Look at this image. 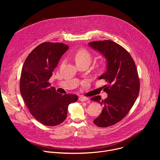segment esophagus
I'll list each match as a JSON object with an SVG mask.
<instances>
[{
    "label": "esophagus",
    "mask_w": 160,
    "mask_h": 160,
    "mask_svg": "<svg viewBox=\"0 0 160 160\" xmlns=\"http://www.w3.org/2000/svg\"><path fill=\"white\" fill-rule=\"evenodd\" d=\"M88 99V98L83 97V96H80V97H79V98H78V100H79L80 101H82V102L87 101Z\"/></svg>",
    "instance_id": "1"
}]
</instances>
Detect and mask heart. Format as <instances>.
<instances>
[{
  "mask_svg": "<svg viewBox=\"0 0 160 160\" xmlns=\"http://www.w3.org/2000/svg\"><path fill=\"white\" fill-rule=\"evenodd\" d=\"M74 58L76 61V63H82V62H87L90 63L92 56L90 53L85 49H79L78 50L75 55Z\"/></svg>",
  "mask_w": 160,
  "mask_h": 160,
  "instance_id": "heart-1",
  "label": "heart"
}]
</instances>
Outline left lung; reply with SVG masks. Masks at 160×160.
<instances>
[{
	"label": "left lung",
	"mask_w": 160,
	"mask_h": 160,
	"mask_svg": "<svg viewBox=\"0 0 160 160\" xmlns=\"http://www.w3.org/2000/svg\"><path fill=\"white\" fill-rule=\"evenodd\" d=\"M88 45L106 59V71L98 79L107 82L104 91L108 97L101 101V96H98L91 101L104 107L94 123L99 127H108L122 120L134 104L140 90L138 73L130 54L116 42L106 40Z\"/></svg>",
	"instance_id": "left-lung-1"
}]
</instances>
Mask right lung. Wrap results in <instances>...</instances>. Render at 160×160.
Segmentation results:
<instances>
[{
  "instance_id": "right-lung-1",
  "label": "right lung",
  "mask_w": 160,
  "mask_h": 160,
  "mask_svg": "<svg viewBox=\"0 0 160 160\" xmlns=\"http://www.w3.org/2000/svg\"><path fill=\"white\" fill-rule=\"evenodd\" d=\"M68 49V45L62 43L43 42L30 53L22 66L19 84L21 96L32 115L45 125L62 123L68 106L78 100L77 95L58 93L49 82Z\"/></svg>"
}]
</instances>
